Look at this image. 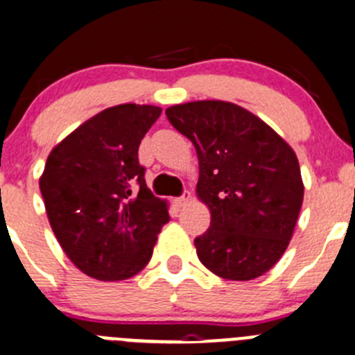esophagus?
I'll return each mask as SVG.
<instances>
[{"mask_svg": "<svg viewBox=\"0 0 355 355\" xmlns=\"http://www.w3.org/2000/svg\"><path fill=\"white\" fill-rule=\"evenodd\" d=\"M190 202H191V193H190V191H184V193L181 195L180 199L175 200V204H178V206H180V207H184V206H187V204H190Z\"/></svg>", "mask_w": 355, "mask_h": 355, "instance_id": "34e87169", "label": "esophagus"}]
</instances>
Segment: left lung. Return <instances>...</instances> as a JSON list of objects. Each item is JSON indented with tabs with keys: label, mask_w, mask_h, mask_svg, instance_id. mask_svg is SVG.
<instances>
[{
	"label": "left lung",
	"mask_w": 355,
	"mask_h": 355,
	"mask_svg": "<svg viewBox=\"0 0 355 355\" xmlns=\"http://www.w3.org/2000/svg\"><path fill=\"white\" fill-rule=\"evenodd\" d=\"M165 114L199 156L195 191L211 225L195 239L197 257L220 278H259L285 253L303 206L294 149L255 114L223 100L180 103Z\"/></svg>",
	"instance_id": "obj_1"
}]
</instances>
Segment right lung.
<instances>
[{
  "label": "right lung",
  "mask_w": 355,
  "mask_h": 355,
  "mask_svg": "<svg viewBox=\"0 0 355 355\" xmlns=\"http://www.w3.org/2000/svg\"><path fill=\"white\" fill-rule=\"evenodd\" d=\"M162 109L121 103L63 139L40 175L49 223L77 269L121 282L148 266L168 202L151 193L139 146Z\"/></svg>",
  "instance_id": "right-lung-1"
}]
</instances>
